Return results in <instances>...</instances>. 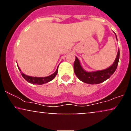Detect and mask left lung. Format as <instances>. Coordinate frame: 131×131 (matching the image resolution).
Here are the masks:
<instances>
[{"label":"left lung","mask_w":131,"mask_h":131,"mask_svg":"<svg viewBox=\"0 0 131 131\" xmlns=\"http://www.w3.org/2000/svg\"><path fill=\"white\" fill-rule=\"evenodd\" d=\"M119 59V49L118 50V53H117L116 58L112 66L105 70L88 72L82 68L79 59L76 57V59L74 63V73L78 79L85 83L89 84H100L110 78V76L115 73L118 67Z\"/></svg>","instance_id":"8db88e82"}]
</instances>
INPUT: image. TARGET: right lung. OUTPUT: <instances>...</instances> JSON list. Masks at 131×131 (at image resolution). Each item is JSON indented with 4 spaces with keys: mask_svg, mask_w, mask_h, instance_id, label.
I'll return each instance as SVG.
<instances>
[{
    "mask_svg": "<svg viewBox=\"0 0 131 131\" xmlns=\"http://www.w3.org/2000/svg\"><path fill=\"white\" fill-rule=\"evenodd\" d=\"M18 69L21 71V70L19 69V67H18ZM20 73L24 79H25L26 81H28V82H29V83L33 84L41 85V84H46V83H47V82H50V81H52V79L56 76L57 73H58V67H57V70L55 71V73H53L52 74L50 75V76H47V77H32V76H27V75L24 74L22 71H21Z\"/></svg>",
    "mask_w": 131,
    "mask_h": 131,
    "instance_id": "right-lung-1",
    "label": "right lung"
}]
</instances>
